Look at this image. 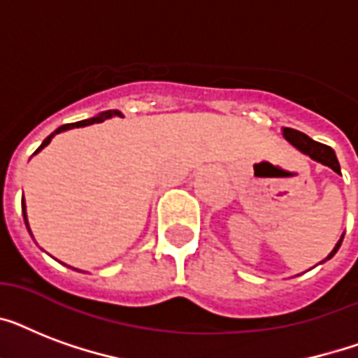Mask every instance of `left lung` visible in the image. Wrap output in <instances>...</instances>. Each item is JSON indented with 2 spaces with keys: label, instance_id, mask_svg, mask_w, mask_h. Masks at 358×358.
I'll return each instance as SVG.
<instances>
[{
  "label": "left lung",
  "instance_id": "left-lung-1",
  "mask_svg": "<svg viewBox=\"0 0 358 358\" xmlns=\"http://www.w3.org/2000/svg\"><path fill=\"white\" fill-rule=\"evenodd\" d=\"M284 137L292 143V145L295 146V148H299L303 154H306V156H310L312 159H316V162L323 163V165H327V167H331L334 171V173H340V163L338 159H336V154H334V150L331 148V146L327 145H322V143H317V141L310 139L308 135H305L303 131H297V129L294 128H284ZM340 245H342V238H340V241L336 243V247H334L333 250H331V255L325 258V260H329V258H333L334 255H336V250L340 249Z\"/></svg>",
  "mask_w": 358,
  "mask_h": 358
}]
</instances>
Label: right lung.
<instances>
[{
  "label": "right lung",
  "mask_w": 358,
  "mask_h": 358,
  "mask_svg": "<svg viewBox=\"0 0 358 358\" xmlns=\"http://www.w3.org/2000/svg\"><path fill=\"white\" fill-rule=\"evenodd\" d=\"M109 117H120V113H119V111H115V109H111V111H103V113H100V115H98V117H92V119L80 120V122H72V124H63V126H59V128L55 129V131H53L52 135H48L46 139L42 141V145L38 146V148H36V152L42 150V148H44V146H46L48 143H50V141H52V137H53V135H55V134H61V131H64V129L81 128V126H89V124L103 122V120L109 119ZM36 152H35V154H36ZM22 210H24V219H25V224H27V215H25V206H24V202H22ZM27 229H29V227H27ZM29 232H31V230H29Z\"/></svg>",
  "instance_id": "1"
}]
</instances>
